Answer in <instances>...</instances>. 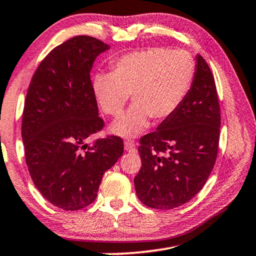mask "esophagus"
Segmentation results:
<instances>
[{
  "label": "esophagus",
  "instance_id": "obj_1",
  "mask_svg": "<svg viewBox=\"0 0 256 256\" xmlns=\"http://www.w3.org/2000/svg\"><path fill=\"white\" fill-rule=\"evenodd\" d=\"M124 147H125V150H128V152H136V144H134V141L131 139L125 140Z\"/></svg>",
  "mask_w": 256,
  "mask_h": 256
}]
</instances>
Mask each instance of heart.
Wrapping results in <instances>:
<instances>
[{
    "label": "heart",
    "mask_w": 256,
    "mask_h": 256,
    "mask_svg": "<svg viewBox=\"0 0 256 256\" xmlns=\"http://www.w3.org/2000/svg\"><path fill=\"white\" fill-rule=\"evenodd\" d=\"M194 77V62L184 51L149 46L122 56L112 64L110 75H96L93 90L104 114L118 117L128 94L134 104L114 124L120 136H136L148 126L149 118L160 123L184 102Z\"/></svg>",
    "instance_id": "obj_1"
}]
</instances>
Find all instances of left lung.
Instances as JSON below:
<instances>
[{"label": "left lung", "instance_id": "8db88e82", "mask_svg": "<svg viewBox=\"0 0 256 256\" xmlns=\"http://www.w3.org/2000/svg\"><path fill=\"white\" fill-rule=\"evenodd\" d=\"M221 114L210 66L197 56L190 91L178 110L157 131L140 139L141 168L136 192L146 206L172 210L200 192L216 164Z\"/></svg>", "mask_w": 256, "mask_h": 256}]
</instances>
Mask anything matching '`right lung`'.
Returning a JSON list of instances; mask_svg holds the SVG:
<instances>
[{
    "instance_id": "obj_1",
    "label": "right lung",
    "mask_w": 256,
    "mask_h": 256,
    "mask_svg": "<svg viewBox=\"0 0 256 256\" xmlns=\"http://www.w3.org/2000/svg\"><path fill=\"white\" fill-rule=\"evenodd\" d=\"M108 48L88 35L67 40L40 62L27 90L22 136L28 171L42 196L64 210L92 204L124 152L117 136L85 144L104 126L90 72Z\"/></svg>"
}]
</instances>
